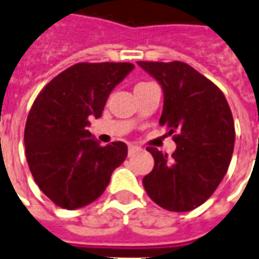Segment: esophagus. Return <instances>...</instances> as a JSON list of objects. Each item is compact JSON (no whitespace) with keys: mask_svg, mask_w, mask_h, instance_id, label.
<instances>
[{"mask_svg":"<svg viewBox=\"0 0 259 259\" xmlns=\"http://www.w3.org/2000/svg\"><path fill=\"white\" fill-rule=\"evenodd\" d=\"M139 150V147L136 146V144H129V155L133 154V153H136Z\"/></svg>","mask_w":259,"mask_h":259,"instance_id":"esophagus-1","label":"esophagus"}]
</instances>
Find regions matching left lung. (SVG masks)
<instances>
[{
  "label": "left lung",
  "instance_id": "1",
  "mask_svg": "<svg viewBox=\"0 0 259 259\" xmlns=\"http://www.w3.org/2000/svg\"><path fill=\"white\" fill-rule=\"evenodd\" d=\"M164 92L160 124L174 135L171 157L154 147L153 171L143 178L150 198L171 211L193 210L210 198L234 150V120L223 92L182 61H137Z\"/></svg>",
  "mask_w": 259,
  "mask_h": 259
}]
</instances>
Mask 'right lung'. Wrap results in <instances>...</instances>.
<instances>
[{
	"mask_svg": "<svg viewBox=\"0 0 259 259\" xmlns=\"http://www.w3.org/2000/svg\"><path fill=\"white\" fill-rule=\"evenodd\" d=\"M135 68L132 63H78L54 77L30 108L25 150L30 172L53 203L74 210L104 193L127 157V146H101L87 127L101 117L112 90Z\"/></svg>",
	"mask_w": 259,
	"mask_h": 259,
	"instance_id": "add662e5",
	"label": "right lung"
}]
</instances>
